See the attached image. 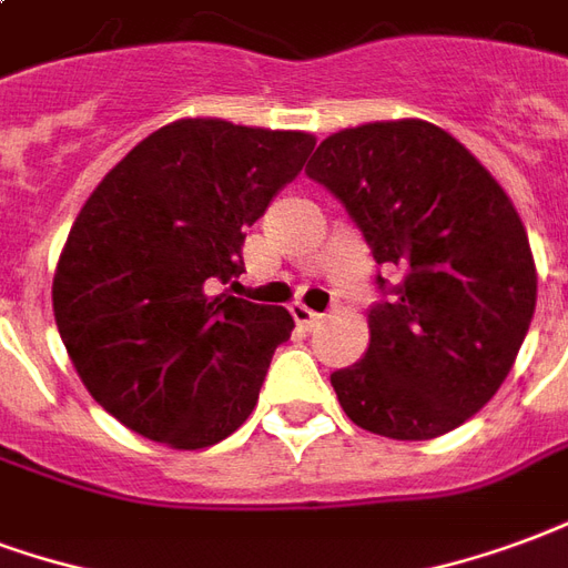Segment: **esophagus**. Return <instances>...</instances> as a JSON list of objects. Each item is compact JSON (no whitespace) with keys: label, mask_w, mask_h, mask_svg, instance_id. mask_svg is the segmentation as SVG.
<instances>
[{"label":"esophagus","mask_w":568,"mask_h":568,"mask_svg":"<svg viewBox=\"0 0 568 568\" xmlns=\"http://www.w3.org/2000/svg\"><path fill=\"white\" fill-rule=\"evenodd\" d=\"M290 314H293V321L300 326H305V329H312V326H317L321 321H324V314L312 312L308 305H302V302H296L293 308H290Z\"/></svg>","instance_id":"34e87169"}]
</instances>
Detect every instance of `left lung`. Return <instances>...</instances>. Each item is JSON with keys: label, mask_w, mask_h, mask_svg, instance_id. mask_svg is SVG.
I'll return each mask as SVG.
<instances>
[{"label": "left lung", "mask_w": 568, "mask_h": 568, "mask_svg": "<svg viewBox=\"0 0 568 568\" xmlns=\"http://www.w3.org/2000/svg\"><path fill=\"white\" fill-rule=\"evenodd\" d=\"M305 175L369 244V347L329 375L345 415L399 442L445 436L494 399L536 312V263L511 199L463 144L426 120L329 135Z\"/></svg>", "instance_id": "8db88e82"}]
</instances>
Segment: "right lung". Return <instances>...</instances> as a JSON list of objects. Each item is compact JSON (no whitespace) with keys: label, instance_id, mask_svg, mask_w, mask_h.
<instances>
[{"label":"right lung","instance_id":"obj_1","mask_svg":"<svg viewBox=\"0 0 568 568\" xmlns=\"http://www.w3.org/2000/svg\"><path fill=\"white\" fill-rule=\"evenodd\" d=\"M312 148L308 132L175 120L84 202L53 317L90 396L132 433L196 450L251 417L293 317L214 290L242 275L244 230Z\"/></svg>","mask_w":568,"mask_h":568}]
</instances>
